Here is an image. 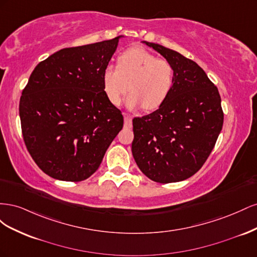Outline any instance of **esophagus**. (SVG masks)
I'll list each match as a JSON object with an SVG mask.
<instances>
[{"mask_svg": "<svg viewBox=\"0 0 257 257\" xmlns=\"http://www.w3.org/2000/svg\"><path fill=\"white\" fill-rule=\"evenodd\" d=\"M132 115L130 114H124V124H125V126L131 127L132 126Z\"/></svg>", "mask_w": 257, "mask_h": 257, "instance_id": "esophagus-1", "label": "esophagus"}]
</instances>
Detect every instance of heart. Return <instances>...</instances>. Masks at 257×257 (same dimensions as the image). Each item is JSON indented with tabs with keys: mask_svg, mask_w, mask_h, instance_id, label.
<instances>
[{
	"mask_svg": "<svg viewBox=\"0 0 257 257\" xmlns=\"http://www.w3.org/2000/svg\"><path fill=\"white\" fill-rule=\"evenodd\" d=\"M174 66L143 48H130L118 58V66L108 65L103 73V87L110 102L119 106L124 94L126 106L147 110L158 108L173 87Z\"/></svg>",
	"mask_w": 257,
	"mask_h": 257,
	"instance_id": "b5f03b06",
	"label": "heart"
}]
</instances>
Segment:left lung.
<instances>
[{"mask_svg":"<svg viewBox=\"0 0 257 257\" xmlns=\"http://www.w3.org/2000/svg\"><path fill=\"white\" fill-rule=\"evenodd\" d=\"M174 66V82L159 109L133 119L132 153L139 169L160 183L185 180L204 165L224 114L217 88L195 62L164 46L143 42Z\"/></svg>","mask_w":257,"mask_h":257,"instance_id":"obj_1","label":"left lung"}]
</instances>
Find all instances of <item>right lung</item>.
Masks as SVG:
<instances>
[{
  "label": "right lung",
  "instance_id": "obj_1",
  "mask_svg": "<svg viewBox=\"0 0 257 257\" xmlns=\"http://www.w3.org/2000/svg\"><path fill=\"white\" fill-rule=\"evenodd\" d=\"M123 36L64 48L40 62L22 91L23 141L45 174L78 182L94 174L123 127L103 73Z\"/></svg>",
  "mask_w": 257,
  "mask_h": 257
}]
</instances>
